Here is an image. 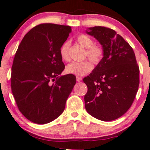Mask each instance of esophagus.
<instances>
[{
    "label": "esophagus",
    "mask_w": 150,
    "mask_h": 150,
    "mask_svg": "<svg viewBox=\"0 0 150 150\" xmlns=\"http://www.w3.org/2000/svg\"><path fill=\"white\" fill-rule=\"evenodd\" d=\"M76 79H77V81H82V77H79V76H77V77H76Z\"/></svg>",
    "instance_id": "1"
}]
</instances>
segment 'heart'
I'll return each mask as SVG.
<instances>
[{
	"instance_id": "b5f03b06",
	"label": "heart",
	"mask_w": 150,
	"mask_h": 150,
	"mask_svg": "<svg viewBox=\"0 0 150 150\" xmlns=\"http://www.w3.org/2000/svg\"><path fill=\"white\" fill-rule=\"evenodd\" d=\"M77 43L83 48H86L84 53V58L88 57L89 60L81 62H73L68 64L66 67V71L69 74L77 76L86 75L90 72L93 67V64H98L101 62L104 56V50L103 47L98 44H95L93 39L86 34L78 35L76 38ZM69 46L70 43L69 41L64 42L59 48L60 57L63 61L68 62L70 61L69 57ZM91 59L93 61H90Z\"/></svg>"
}]
</instances>
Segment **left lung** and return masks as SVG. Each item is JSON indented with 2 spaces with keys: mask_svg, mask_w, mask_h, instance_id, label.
Instances as JSON below:
<instances>
[{
  "mask_svg": "<svg viewBox=\"0 0 150 150\" xmlns=\"http://www.w3.org/2000/svg\"><path fill=\"white\" fill-rule=\"evenodd\" d=\"M88 31L102 45L104 56L83 78L88 87L85 107L92 117L110 121L123 115L132 105L139 88V68L132 47L115 30L96 26Z\"/></svg>",
  "mask_w": 150,
  "mask_h": 150,
  "instance_id": "8db88e82",
  "label": "left lung"
}]
</instances>
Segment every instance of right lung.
I'll use <instances>...</instances> for the list:
<instances>
[{"instance_id": "1", "label": "right lung", "mask_w": 150, "mask_h": 150, "mask_svg": "<svg viewBox=\"0 0 150 150\" xmlns=\"http://www.w3.org/2000/svg\"><path fill=\"white\" fill-rule=\"evenodd\" d=\"M71 27L42 23L26 33L11 68V91L22 115L37 124L48 123L64 111L76 77L66 75L59 48Z\"/></svg>"}]
</instances>
